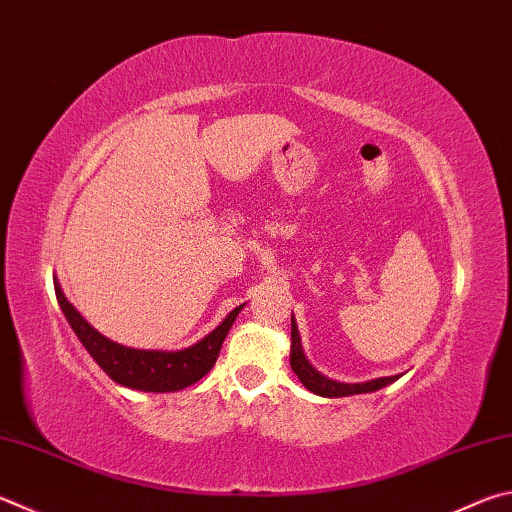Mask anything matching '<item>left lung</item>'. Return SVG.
<instances>
[{
  "mask_svg": "<svg viewBox=\"0 0 512 512\" xmlns=\"http://www.w3.org/2000/svg\"><path fill=\"white\" fill-rule=\"evenodd\" d=\"M291 369L300 378V383L309 389V392L324 396V398H342V396H353V394H369L376 392V389H383L389 383L401 378L398 376H385V378H374L367 380V383H338V380H331L322 376L318 369H315L309 360H306L302 351V340L300 331H297L295 320H291Z\"/></svg>",
  "mask_w": 512,
  "mask_h": 512,
  "instance_id": "obj_1",
  "label": "left lung"
}]
</instances>
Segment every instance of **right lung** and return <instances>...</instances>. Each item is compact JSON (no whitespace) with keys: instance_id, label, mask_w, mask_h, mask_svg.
<instances>
[{"instance_id":"add662e5","label":"right lung","mask_w":512,"mask_h":512,"mask_svg":"<svg viewBox=\"0 0 512 512\" xmlns=\"http://www.w3.org/2000/svg\"><path fill=\"white\" fill-rule=\"evenodd\" d=\"M53 284L64 318H67L73 333H76L78 340L91 353V358L98 362L100 369L114 383L129 389H138V392H179V389L190 387L197 380H201L215 367L221 345H224L232 322L237 320L239 311L244 309V304L232 309L215 331H210L206 338L194 342L192 347L179 351L132 349L118 345V342L98 333L76 311V306L64 297L58 280H53Z\"/></svg>"}]
</instances>
